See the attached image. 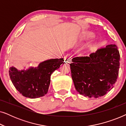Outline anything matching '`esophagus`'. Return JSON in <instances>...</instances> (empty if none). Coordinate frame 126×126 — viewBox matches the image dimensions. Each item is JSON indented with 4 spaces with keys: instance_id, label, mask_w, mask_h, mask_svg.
I'll return each mask as SVG.
<instances>
[{
    "instance_id": "esophagus-1",
    "label": "esophagus",
    "mask_w": 126,
    "mask_h": 126,
    "mask_svg": "<svg viewBox=\"0 0 126 126\" xmlns=\"http://www.w3.org/2000/svg\"><path fill=\"white\" fill-rule=\"evenodd\" d=\"M71 57H69V55H68V56H66L64 57V60H65V63H72V60H71Z\"/></svg>"
}]
</instances>
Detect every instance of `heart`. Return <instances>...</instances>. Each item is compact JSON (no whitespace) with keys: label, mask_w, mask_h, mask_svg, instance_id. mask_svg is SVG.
<instances>
[{"label":"heart","mask_w":126,"mask_h":126,"mask_svg":"<svg viewBox=\"0 0 126 126\" xmlns=\"http://www.w3.org/2000/svg\"><path fill=\"white\" fill-rule=\"evenodd\" d=\"M94 37V34L93 32H88V31H85V32H82L81 34L80 37V41H84L87 40L89 38H92ZM99 45V42L98 41H96L94 43H92L89 46V50L94 51L96 49H97L98 46Z\"/></svg>","instance_id":"heart-1"}]
</instances>
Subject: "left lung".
I'll use <instances>...</instances> for the list:
<instances>
[{
    "mask_svg": "<svg viewBox=\"0 0 126 126\" xmlns=\"http://www.w3.org/2000/svg\"><path fill=\"white\" fill-rule=\"evenodd\" d=\"M72 61V78L80 94L97 98L112 89L120 65V54L116 45H108L89 57H75Z\"/></svg>",
    "mask_w": 126,
    "mask_h": 126,
    "instance_id": "left-lung-1",
    "label": "left lung"
}]
</instances>
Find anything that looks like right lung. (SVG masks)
Segmentation results:
<instances>
[{
  "instance_id": "add662e5",
  "label": "right lung",
  "mask_w": 126,
  "mask_h": 126,
  "mask_svg": "<svg viewBox=\"0 0 126 126\" xmlns=\"http://www.w3.org/2000/svg\"><path fill=\"white\" fill-rule=\"evenodd\" d=\"M63 58L47 60L36 67L18 70L10 68L11 80L17 90L23 96L30 99L42 97L47 93L53 72L63 64Z\"/></svg>"
}]
</instances>
